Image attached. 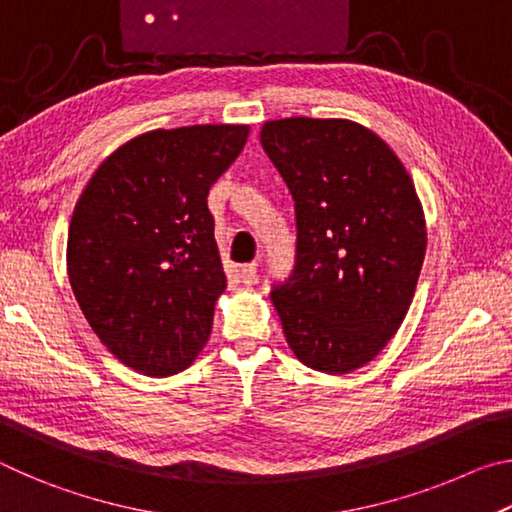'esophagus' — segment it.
<instances>
[{
  "label": "esophagus",
  "instance_id": "obj_1",
  "mask_svg": "<svg viewBox=\"0 0 512 512\" xmlns=\"http://www.w3.org/2000/svg\"><path fill=\"white\" fill-rule=\"evenodd\" d=\"M239 273H241V282H244V284H253L255 277H257V264H255V262L241 264V266H239Z\"/></svg>",
  "mask_w": 512,
  "mask_h": 512
}]
</instances>
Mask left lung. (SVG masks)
<instances>
[{"mask_svg":"<svg viewBox=\"0 0 512 512\" xmlns=\"http://www.w3.org/2000/svg\"><path fill=\"white\" fill-rule=\"evenodd\" d=\"M262 146L296 203V264L273 284L289 348L345 375L393 339L418 284L427 225L388 144L348 119L268 121Z\"/></svg>","mask_w":512,"mask_h":512,"instance_id":"8db88e82","label":"left lung"}]
</instances>
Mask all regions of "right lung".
Wrapping results in <instances>:
<instances>
[{"label":"right lung","instance_id":"add662e5","mask_svg":"<svg viewBox=\"0 0 512 512\" xmlns=\"http://www.w3.org/2000/svg\"><path fill=\"white\" fill-rule=\"evenodd\" d=\"M248 126L151 131L108 155L74 207L67 273L101 343L142 375L185 370L210 339L225 273L207 207Z\"/></svg>","mask_w":512,"mask_h":512}]
</instances>
